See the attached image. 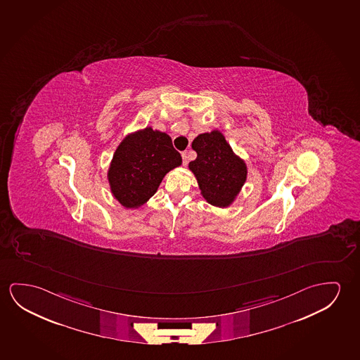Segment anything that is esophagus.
<instances>
[{"mask_svg": "<svg viewBox=\"0 0 360 360\" xmlns=\"http://www.w3.org/2000/svg\"><path fill=\"white\" fill-rule=\"evenodd\" d=\"M183 166H187L188 165V153L187 152H183L182 153Z\"/></svg>", "mask_w": 360, "mask_h": 360, "instance_id": "obj_1", "label": "esophagus"}]
</instances>
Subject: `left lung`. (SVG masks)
Masks as SVG:
<instances>
[{
    "label": "left lung",
    "mask_w": 360,
    "mask_h": 360,
    "mask_svg": "<svg viewBox=\"0 0 360 360\" xmlns=\"http://www.w3.org/2000/svg\"><path fill=\"white\" fill-rule=\"evenodd\" d=\"M192 148L197 158L189 162L188 168L197 179L202 197L218 208L231 207L247 181L245 162L234 153L218 129L198 134Z\"/></svg>",
    "instance_id": "left-lung-1"
}]
</instances>
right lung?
Wrapping results in <instances>:
<instances>
[{
    "mask_svg": "<svg viewBox=\"0 0 360 360\" xmlns=\"http://www.w3.org/2000/svg\"><path fill=\"white\" fill-rule=\"evenodd\" d=\"M182 157L167 133L146 127L128 133L113 153L107 179L113 198L127 210H137L155 195L168 172Z\"/></svg>",
    "mask_w": 360,
    "mask_h": 360,
    "instance_id": "add662e5",
    "label": "right lung"
}]
</instances>
